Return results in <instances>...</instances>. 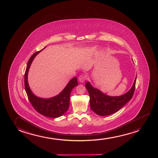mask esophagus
I'll return each instance as SVG.
<instances>
[{"instance_id": "1", "label": "esophagus", "mask_w": 158, "mask_h": 158, "mask_svg": "<svg viewBox=\"0 0 158 158\" xmlns=\"http://www.w3.org/2000/svg\"><path fill=\"white\" fill-rule=\"evenodd\" d=\"M87 79V75L85 73H82V75L80 76V77H78V81L80 82H84Z\"/></svg>"}]
</instances>
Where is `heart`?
Returning <instances> with one entry per match:
<instances>
[{
	"mask_svg": "<svg viewBox=\"0 0 158 158\" xmlns=\"http://www.w3.org/2000/svg\"><path fill=\"white\" fill-rule=\"evenodd\" d=\"M95 48H89V51H92V50H95Z\"/></svg>",
	"mask_w": 158,
	"mask_h": 158,
	"instance_id": "obj_1",
	"label": "heart"
}]
</instances>
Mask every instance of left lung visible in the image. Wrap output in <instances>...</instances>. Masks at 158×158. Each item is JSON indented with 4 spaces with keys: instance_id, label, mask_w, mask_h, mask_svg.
<instances>
[{
    "instance_id": "8db88e82",
    "label": "left lung",
    "mask_w": 158,
    "mask_h": 158,
    "mask_svg": "<svg viewBox=\"0 0 158 158\" xmlns=\"http://www.w3.org/2000/svg\"><path fill=\"white\" fill-rule=\"evenodd\" d=\"M136 76L133 85L127 93L120 96H109L100 90L94 88L88 82L85 87L90 96V106L91 110L100 116L111 115L118 111L131 100L135 89Z\"/></svg>"
}]
</instances>
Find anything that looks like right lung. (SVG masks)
Returning a JSON list of instances; mask_svg holds the SVG:
<instances>
[{"label": "right lung", "instance_id": "right-lung-1", "mask_svg": "<svg viewBox=\"0 0 158 158\" xmlns=\"http://www.w3.org/2000/svg\"><path fill=\"white\" fill-rule=\"evenodd\" d=\"M45 48L40 51L33 53L29 59L25 73V89L29 101L36 111L48 118H57L63 115L69 108L70 93L72 89L78 85L77 78L75 77L71 79L64 89L58 95L49 98H43L35 95L29 87L27 74L33 59Z\"/></svg>", "mask_w": 158, "mask_h": 158}]
</instances>
